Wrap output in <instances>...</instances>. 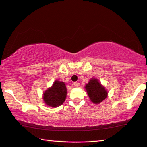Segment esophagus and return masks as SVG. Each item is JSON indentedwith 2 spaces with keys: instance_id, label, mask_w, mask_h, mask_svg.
Segmentation results:
<instances>
[{
  "instance_id": "obj_1",
  "label": "esophagus",
  "mask_w": 147,
  "mask_h": 147,
  "mask_svg": "<svg viewBox=\"0 0 147 147\" xmlns=\"http://www.w3.org/2000/svg\"><path fill=\"white\" fill-rule=\"evenodd\" d=\"M74 85L75 86V87H79V86H80V83H78V82H74Z\"/></svg>"
}]
</instances>
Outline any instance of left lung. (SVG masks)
I'll list each match as a JSON object with an SVG mask.
<instances>
[{
	"mask_svg": "<svg viewBox=\"0 0 147 147\" xmlns=\"http://www.w3.org/2000/svg\"><path fill=\"white\" fill-rule=\"evenodd\" d=\"M85 89L92 102L95 104H99L107 97V92L97 79L92 78L86 85Z\"/></svg>",
	"mask_w": 147,
	"mask_h": 147,
	"instance_id": "1",
	"label": "left lung"
}]
</instances>
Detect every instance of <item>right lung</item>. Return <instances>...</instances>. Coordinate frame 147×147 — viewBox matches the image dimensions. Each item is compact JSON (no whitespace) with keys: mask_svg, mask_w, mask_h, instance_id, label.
Here are the masks:
<instances>
[{"mask_svg":"<svg viewBox=\"0 0 147 147\" xmlns=\"http://www.w3.org/2000/svg\"><path fill=\"white\" fill-rule=\"evenodd\" d=\"M67 89L64 82L57 80L52 87L49 88L43 94V100L46 105L52 107L61 105L65 101Z\"/></svg>","mask_w":147,"mask_h":147,"instance_id":"1","label":"right lung"}]
</instances>
